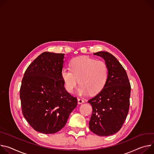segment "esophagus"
I'll use <instances>...</instances> for the list:
<instances>
[{
    "instance_id": "esophagus-1",
    "label": "esophagus",
    "mask_w": 154,
    "mask_h": 154,
    "mask_svg": "<svg viewBox=\"0 0 154 154\" xmlns=\"http://www.w3.org/2000/svg\"><path fill=\"white\" fill-rule=\"evenodd\" d=\"M84 102V100H82V98H78V104H82V103H83Z\"/></svg>"
}]
</instances>
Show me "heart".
I'll use <instances>...</instances> for the list:
<instances>
[{"instance_id":"heart-1","label":"heart","mask_w":154,"mask_h":154,"mask_svg":"<svg viewBox=\"0 0 154 154\" xmlns=\"http://www.w3.org/2000/svg\"><path fill=\"white\" fill-rule=\"evenodd\" d=\"M65 90L73 92L79 83L78 92L80 95L89 93L94 95L100 92L108 81L109 68L103 60L82 56L73 59L70 68H63L61 72Z\"/></svg>"}]
</instances>
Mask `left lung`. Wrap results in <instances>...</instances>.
Masks as SVG:
<instances>
[{
    "mask_svg": "<svg viewBox=\"0 0 154 154\" xmlns=\"http://www.w3.org/2000/svg\"><path fill=\"white\" fill-rule=\"evenodd\" d=\"M94 54L104 59L109 77L103 89L88 100L92 107L89 128L97 135L109 136L121 130L127 118L131 86L125 70L113 55L105 51Z\"/></svg>",
    "mask_w": 154,
    "mask_h": 154,
    "instance_id": "left-lung-1",
    "label": "left lung"
}]
</instances>
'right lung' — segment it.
<instances>
[{"instance_id": "right-lung-1", "label": "right lung", "mask_w": 154, "mask_h": 154, "mask_svg": "<svg viewBox=\"0 0 154 154\" xmlns=\"http://www.w3.org/2000/svg\"><path fill=\"white\" fill-rule=\"evenodd\" d=\"M63 54L44 52L27 67L22 79V112L35 130L53 134L66 124L77 98L64 88L61 72Z\"/></svg>"}]
</instances>
